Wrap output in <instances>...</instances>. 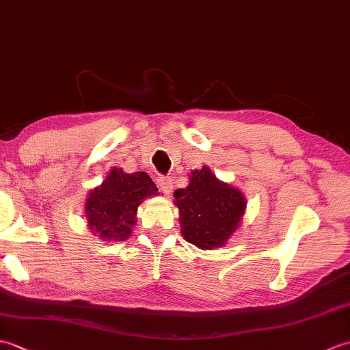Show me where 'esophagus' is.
Wrapping results in <instances>:
<instances>
[{
    "mask_svg": "<svg viewBox=\"0 0 350 350\" xmlns=\"http://www.w3.org/2000/svg\"><path fill=\"white\" fill-rule=\"evenodd\" d=\"M158 185L165 196H170L171 191H173V180H171V177H159Z\"/></svg>",
    "mask_w": 350,
    "mask_h": 350,
    "instance_id": "1",
    "label": "esophagus"
}]
</instances>
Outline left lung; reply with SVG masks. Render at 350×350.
Here are the masks:
<instances>
[{
  "label": "left lung",
  "instance_id": "8db88e82",
  "mask_svg": "<svg viewBox=\"0 0 350 350\" xmlns=\"http://www.w3.org/2000/svg\"><path fill=\"white\" fill-rule=\"evenodd\" d=\"M183 239L202 250L224 247L245 213L239 189L217 179L209 167L191 171L189 185L174 191Z\"/></svg>",
  "mask_w": 350,
  "mask_h": 350
}]
</instances>
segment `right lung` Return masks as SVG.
<instances>
[{"instance_id":"right-lung-1","label":"right lung","mask_w":350,"mask_h":350,"mask_svg":"<svg viewBox=\"0 0 350 350\" xmlns=\"http://www.w3.org/2000/svg\"><path fill=\"white\" fill-rule=\"evenodd\" d=\"M156 194L158 188L144 171L128 174L114 167L85 200L88 228L102 241H126L137 222L138 206Z\"/></svg>"}]
</instances>
